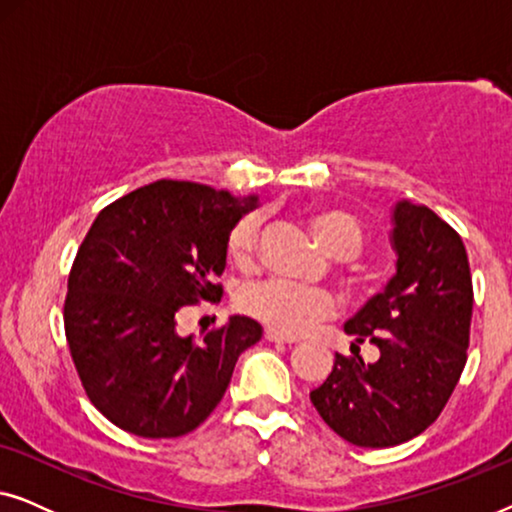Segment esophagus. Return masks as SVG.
<instances>
[{
	"label": "esophagus",
	"mask_w": 512,
	"mask_h": 512,
	"mask_svg": "<svg viewBox=\"0 0 512 512\" xmlns=\"http://www.w3.org/2000/svg\"><path fill=\"white\" fill-rule=\"evenodd\" d=\"M265 340L268 342H286V345H291V342H296L298 338L296 335H289V333H282L277 331V328H265Z\"/></svg>",
	"instance_id": "obj_1"
}]
</instances>
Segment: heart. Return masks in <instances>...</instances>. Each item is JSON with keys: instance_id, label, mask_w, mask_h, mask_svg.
<instances>
[{"instance_id": "heart-1", "label": "heart", "mask_w": 512, "mask_h": 512, "mask_svg": "<svg viewBox=\"0 0 512 512\" xmlns=\"http://www.w3.org/2000/svg\"><path fill=\"white\" fill-rule=\"evenodd\" d=\"M312 233L324 249L335 256H352L361 249L363 230L345 209H324L314 214ZM258 235V216L247 214L235 223L228 235V258L240 268H247L254 261ZM244 314L254 317L277 331L296 335L312 328L317 321L331 317L335 312V298L319 286H307L289 279H268L244 289L240 296Z\"/></svg>"}]
</instances>
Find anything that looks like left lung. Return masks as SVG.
Wrapping results in <instances>:
<instances>
[{
    "instance_id": "left-lung-1",
    "label": "left lung",
    "mask_w": 512,
    "mask_h": 512,
    "mask_svg": "<svg viewBox=\"0 0 512 512\" xmlns=\"http://www.w3.org/2000/svg\"><path fill=\"white\" fill-rule=\"evenodd\" d=\"M396 275L345 324L354 345L373 342L380 359L335 354L310 391L321 419L359 447H394L436 422L466 366L473 282L457 230L429 207H391Z\"/></svg>"
}]
</instances>
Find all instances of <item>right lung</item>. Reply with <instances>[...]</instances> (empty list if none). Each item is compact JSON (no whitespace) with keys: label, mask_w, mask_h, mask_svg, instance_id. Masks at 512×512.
Here are the masks:
<instances>
[{"label":"right lung","mask_w":512,"mask_h":512,"mask_svg":"<svg viewBox=\"0 0 512 512\" xmlns=\"http://www.w3.org/2000/svg\"><path fill=\"white\" fill-rule=\"evenodd\" d=\"M258 207L195 181L160 179L104 207L69 272L65 333L83 389L118 429L177 438L198 429L226 394L263 328L230 317L200 345L177 333V312L219 300L228 235Z\"/></svg>","instance_id":"right-lung-1"}]
</instances>
